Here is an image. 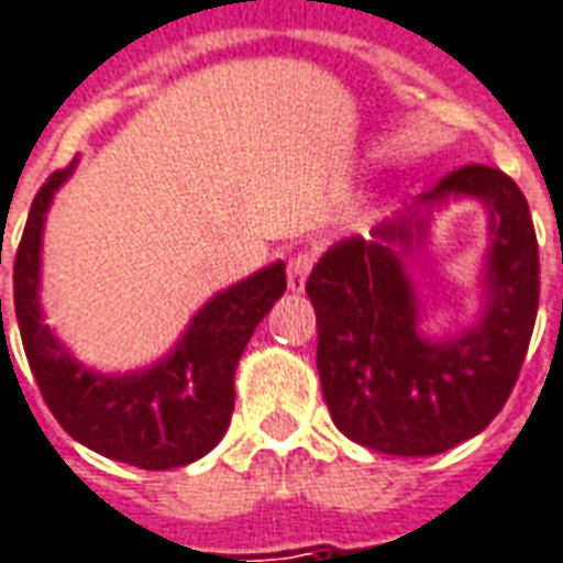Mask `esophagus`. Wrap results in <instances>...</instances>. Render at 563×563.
<instances>
[{
    "mask_svg": "<svg viewBox=\"0 0 563 563\" xmlns=\"http://www.w3.org/2000/svg\"><path fill=\"white\" fill-rule=\"evenodd\" d=\"M310 268H313V256L310 253H295L289 258V271H286V283L292 292H301L305 289L307 277H310Z\"/></svg>",
    "mask_w": 563,
    "mask_h": 563,
    "instance_id": "1",
    "label": "esophagus"
}]
</instances>
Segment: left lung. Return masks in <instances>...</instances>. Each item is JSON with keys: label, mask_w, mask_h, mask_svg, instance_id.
<instances>
[{"label": "left lung", "mask_w": 563, "mask_h": 563, "mask_svg": "<svg viewBox=\"0 0 563 563\" xmlns=\"http://www.w3.org/2000/svg\"><path fill=\"white\" fill-rule=\"evenodd\" d=\"M459 195L489 208L486 310L471 332L428 342L402 262L421 249L435 205ZM371 234L331 246L307 280L322 398L355 443L404 459L437 455L479 434L519 379L540 305L531 210L500 168L464 165Z\"/></svg>", "instance_id": "8db88e82"}]
</instances>
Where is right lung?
I'll use <instances>...</instances> for the list:
<instances>
[{"instance_id":"right-lung-1","label":"right lung","mask_w":563,"mask_h":563,"mask_svg":"<svg viewBox=\"0 0 563 563\" xmlns=\"http://www.w3.org/2000/svg\"><path fill=\"white\" fill-rule=\"evenodd\" d=\"M78 159L47 177L32 201L14 256V313L35 383L56 422L104 459L141 471L184 467L217 446L234 410V367L256 325L286 292V265L274 262L213 295L162 362L139 374L104 377L78 365L42 319V232L54 192ZM2 265V250H0ZM2 322V298H0Z\"/></svg>"}]
</instances>
